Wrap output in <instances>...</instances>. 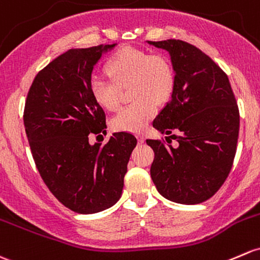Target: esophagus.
<instances>
[{
	"mask_svg": "<svg viewBox=\"0 0 260 260\" xmlns=\"http://www.w3.org/2000/svg\"><path fill=\"white\" fill-rule=\"evenodd\" d=\"M137 138H138L139 143H143V142L146 141V137H144L143 135H137Z\"/></svg>",
	"mask_w": 260,
	"mask_h": 260,
	"instance_id": "esophagus-1",
	"label": "esophagus"
}]
</instances>
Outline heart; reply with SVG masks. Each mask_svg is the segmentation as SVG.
I'll list each match as a JSON object with an SVG mask.
<instances>
[{
    "label": "heart",
    "instance_id": "heart-1",
    "mask_svg": "<svg viewBox=\"0 0 260 260\" xmlns=\"http://www.w3.org/2000/svg\"><path fill=\"white\" fill-rule=\"evenodd\" d=\"M111 78L93 76L89 91L98 105L116 111L121 105L123 88H129L133 101L112 118L114 131L142 132L157 113V103L171 98L176 75L171 62L163 54H152L139 48L124 47L111 57L107 63Z\"/></svg>",
    "mask_w": 260,
    "mask_h": 260
}]
</instances>
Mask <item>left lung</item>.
<instances>
[{
	"label": "left lung",
	"mask_w": 260,
	"mask_h": 260,
	"mask_svg": "<svg viewBox=\"0 0 260 260\" xmlns=\"http://www.w3.org/2000/svg\"><path fill=\"white\" fill-rule=\"evenodd\" d=\"M149 45L171 54L176 73L172 98L153 127L176 139H147L154 151L151 177L158 192L180 204H198L225 182L237 152L239 109L228 76L209 56L180 40ZM178 133V135H173Z\"/></svg>",
	"instance_id": "1"
}]
</instances>
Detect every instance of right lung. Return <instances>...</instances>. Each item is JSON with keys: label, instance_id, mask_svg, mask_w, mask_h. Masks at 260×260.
Listing matches in <instances>:
<instances>
[{"label": "right lung", "instance_id": "obj_1", "mask_svg": "<svg viewBox=\"0 0 260 260\" xmlns=\"http://www.w3.org/2000/svg\"><path fill=\"white\" fill-rule=\"evenodd\" d=\"M116 46L72 48L41 70L27 93L23 123L32 157L51 193L81 214L102 212L122 196L135 136L113 133L106 144L89 143L106 132V113L89 91L93 66Z\"/></svg>", "mask_w": 260, "mask_h": 260}]
</instances>
